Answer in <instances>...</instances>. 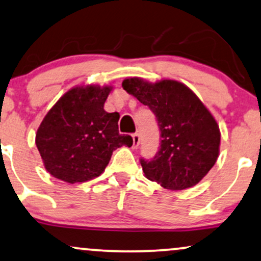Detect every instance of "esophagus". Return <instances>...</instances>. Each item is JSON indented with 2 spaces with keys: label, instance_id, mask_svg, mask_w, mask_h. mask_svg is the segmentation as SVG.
Instances as JSON below:
<instances>
[{
  "label": "esophagus",
  "instance_id": "1",
  "mask_svg": "<svg viewBox=\"0 0 261 261\" xmlns=\"http://www.w3.org/2000/svg\"><path fill=\"white\" fill-rule=\"evenodd\" d=\"M133 141H134L133 148L136 149L137 147H139V144H140V135L139 134H134L133 135Z\"/></svg>",
  "mask_w": 261,
  "mask_h": 261
}]
</instances>
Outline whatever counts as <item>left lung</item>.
Here are the masks:
<instances>
[{
  "instance_id": "obj_1",
  "label": "left lung",
  "mask_w": 261,
  "mask_h": 261,
  "mask_svg": "<svg viewBox=\"0 0 261 261\" xmlns=\"http://www.w3.org/2000/svg\"><path fill=\"white\" fill-rule=\"evenodd\" d=\"M122 89L154 113L161 148L141 159L144 176L171 191L196 186L215 164L220 130L214 117L190 87L175 80L152 84L141 77L122 81Z\"/></svg>"
}]
</instances>
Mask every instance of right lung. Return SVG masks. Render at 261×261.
<instances>
[{
    "label": "right lung",
    "instance_id": "1",
    "mask_svg": "<svg viewBox=\"0 0 261 261\" xmlns=\"http://www.w3.org/2000/svg\"><path fill=\"white\" fill-rule=\"evenodd\" d=\"M112 89L73 87L43 118L35 142L53 177L68 184L92 180L105 171L113 150L122 144L133 146V137L119 134V113L103 108Z\"/></svg>",
    "mask_w": 261,
    "mask_h": 261
}]
</instances>
